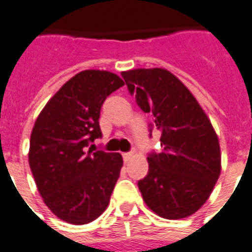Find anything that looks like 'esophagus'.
<instances>
[{
    "label": "esophagus",
    "instance_id": "1",
    "mask_svg": "<svg viewBox=\"0 0 252 252\" xmlns=\"http://www.w3.org/2000/svg\"><path fill=\"white\" fill-rule=\"evenodd\" d=\"M132 156H133V153H132V152H126V153H123V158H124L126 162H128V161L132 158Z\"/></svg>",
    "mask_w": 252,
    "mask_h": 252
}]
</instances>
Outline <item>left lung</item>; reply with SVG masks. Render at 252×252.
Segmentation results:
<instances>
[{"label":"left lung","instance_id":"8db88e82","mask_svg":"<svg viewBox=\"0 0 252 252\" xmlns=\"http://www.w3.org/2000/svg\"><path fill=\"white\" fill-rule=\"evenodd\" d=\"M140 109L149 113V137L160 130V152L148 153L149 170L137 182L143 198L166 220L191 216L206 202L220 173L218 137L191 92L164 68L123 72Z\"/></svg>","mask_w":252,"mask_h":252}]
</instances>
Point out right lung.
<instances>
[{"label":"right lung","instance_id":"obj_1","mask_svg":"<svg viewBox=\"0 0 252 252\" xmlns=\"http://www.w3.org/2000/svg\"><path fill=\"white\" fill-rule=\"evenodd\" d=\"M123 86L108 71H82L50 99L34 124L29 164L36 188L50 210L68 223H90L108 206L123 158L87 148L103 136L101 105Z\"/></svg>","mask_w":252,"mask_h":252}]
</instances>
